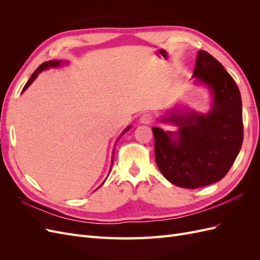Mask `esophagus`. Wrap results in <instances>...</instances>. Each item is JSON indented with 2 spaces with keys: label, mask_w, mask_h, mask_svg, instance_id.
Listing matches in <instances>:
<instances>
[{
  "label": "esophagus",
  "mask_w": 260,
  "mask_h": 260,
  "mask_svg": "<svg viewBox=\"0 0 260 260\" xmlns=\"http://www.w3.org/2000/svg\"><path fill=\"white\" fill-rule=\"evenodd\" d=\"M140 122L144 124H151L153 122V116L149 113H145L140 118Z\"/></svg>",
  "instance_id": "obj_1"
}]
</instances>
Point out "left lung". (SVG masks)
Masks as SVG:
<instances>
[{"label": "left lung", "instance_id": "left-lung-1", "mask_svg": "<svg viewBox=\"0 0 260 260\" xmlns=\"http://www.w3.org/2000/svg\"><path fill=\"white\" fill-rule=\"evenodd\" d=\"M193 78L211 92L208 113L172 108L159 121L177 131L153 127L155 160L169 182L198 188L221 180L230 170L243 143L242 100L233 78L206 51H199Z\"/></svg>", "mask_w": 260, "mask_h": 260}]
</instances>
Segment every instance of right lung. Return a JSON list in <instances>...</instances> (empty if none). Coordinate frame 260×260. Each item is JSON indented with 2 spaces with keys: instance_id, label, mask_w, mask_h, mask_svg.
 I'll return each mask as SVG.
<instances>
[{
  "instance_id": "1",
  "label": "right lung",
  "mask_w": 260,
  "mask_h": 260,
  "mask_svg": "<svg viewBox=\"0 0 260 260\" xmlns=\"http://www.w3.org/2000/svg\"><path fill=\"white\" fill-rule=\"evenodd\" d=\"M61 65H62V61H61V60H50V61H45V62H43V64H41L40 66H39V67L36 69V72H35L32 75H31L30 79L27 81L26 85L23 86V89H22V91H21V92L26 91V90L28 89V86H29L31 83H32V82L36 80V78L38 77V75L40 74L41 72H43V70H46V69H49V68H55V67H59V66H61ZM130 128H131L130 125H129V127L125 128V129L122 131V133H121V135H120V137H121L122 135H124V133L127 132V131H128ZM120 137H119V138H120ZM118 141H119V140H117V142H118ZM113 154H114V153H113ZM113 158H114V155H113ZM113 161H114V159H112V166H113ZM112 166H111V169H112ZM104 182H105V181H104ZM104 182L102 183L100 186L103 185V184H104ZM100 186H99V187H100Z\"/></svg>"
}]
</instances>
